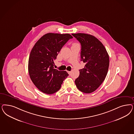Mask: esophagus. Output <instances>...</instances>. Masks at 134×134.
Returning a JSON list of instances; mask_svg holds the SVG:
<instances>
[{
	"instance_id": "esophagus-1",
	"label": "esophagus",
	"mask_w": 134,
	"mask_h": 134,
	"mask_svg": "<svg viewBox=\"0 0 134 134\" xmlns=\"http://www.w3.org/2000/svg\"><path fill=\"white\" fill-rule=\"evenodd\" d=\"M68 71V74H71V71Z\"/></svg>"
}]
</instances>
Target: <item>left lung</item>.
<instances>
[{
    "label": "left lung",
    "mask_w": 134,
    "mask_h": 134,
    "mask_svg": "<svg viewBox=\"0 0 134 134\" xmlns=\"http://www.w3.org/2000/svg\"><path fill=\"white\" fill-rule=\"evenodd\" d=\"M72 35L81 44V60L86 64L84 69L79 70L75 83L82 92L91 93L98 88L107 75L108 53L104 45L93 35L82 33Z\"/></svg>",
    "instance_id": "1"
}]
</instances>
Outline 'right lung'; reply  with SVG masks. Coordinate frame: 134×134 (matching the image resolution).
Returning a JSON list of instances; mask_svg holds the SVG:
<instances>
[{
  "mask_svg": "<svg viewBox=\"0 0 134 134\" xmlns=\"http://www.w3.org/2000/svg\"><path fill=\"white\" fill-rule=\"evenodd\" d=\"M69 34L48 33L42 36L32 48L29 59L28 70L31 81L40 91L52 94L59 90L69 76L66 71L54 68L58 54L69 39Z\"/></svg>",
  "mask_w": 134,
  "mask_h": 134,
  "instance_id": "add662e5",
  "label": "right lung"
}]
</instances>
